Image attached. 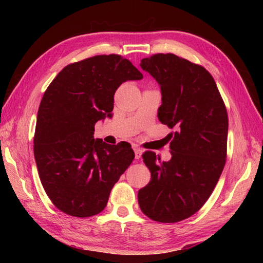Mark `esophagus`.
I'll return each mask as SVG.
<instances>
[{
  "label": "esophagus",
  "mask_w": 263,
  "mask_h": 263,
  "mask_svg": "<svg viewBox=\"0 0 263 263\" xmlns=\"http://www.w3.org/2000/svg\"><path fill=\"white\" fill-rule=\"evenodd\" d=\"M133 150H135V155H136V159L141 158V155H142V150L138 147H133Z\"/></svg>",
  "instance_id": "esophagus-1"
}]
</instances>
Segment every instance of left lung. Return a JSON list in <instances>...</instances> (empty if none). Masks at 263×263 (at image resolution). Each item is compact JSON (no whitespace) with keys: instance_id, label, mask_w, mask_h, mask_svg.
Returning a JSON list of instances; mask_svg holds the SVG:
<instances>
[{"instance_id":"1","label":"left lung","mask_w":263,"mask_h":263,"mask_svg":"<svg viewBox=\"0 0 263 263\" xmlns=\"http://www.w3.org/2000/svg\"><path fill=\"white\" fill-rule=\"evenodd\" d=\"M140 65L160 85L159 121L175 131L168 135L170 161L153 152L142 155L152 178L139 190V205L155 221L177 222L202 208L224 170L226 106L202 65L172 53L154 54Z\"/></svg>"}]
</instances>
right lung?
Here are the masks:
<instances>
[{"instance_id":"right-lung-1","label":"right lung","mask_w":263,"mask_h":263,"mask_svg":"<svg viewBox=\"0 0 263 263\" xmlns=\"http://www.w3.org/2000/svg\"><path fill=\"white\" fill-rule=\"evenodd\" d=\"M142 73L121 55H96L66 65L39 105L33 155L47 197L64 214L91 217L103 211L110 190L131 165V144L93 139L95 124L110 116L114 93Z\"/></svg>"}]
</instances>
